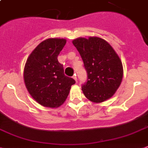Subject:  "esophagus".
Returning a JSON list of instances; mask_svg holds the SVG:
<instances>
[{"mask_svg":"<svg viewBox=\"0 0 148 148\" xmlns=\"http://www.w3.org/2000/svg\"><path fill=\"white\" fill-rule=\"evenodd\" d=\"M73 79H75V81H77V75H75H75H73Z\"/></svg>","mask_w":148,"mask_h":148,"instance_id":"esophagus-1","label":"esophagus"}]
</instances>
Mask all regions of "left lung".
Returning <instances> with one entry per match:
<instances>
[{
  "label": "left lung",
  "mask_w": 148,
  "mask_h": 148,
  "mask_svg": "<svg viewBox=\"0 0 148 148\" xmlns=\"http://www.w3.org/2000/svg\"><path fill=\"white\" fill-rule=\"evenodd\" d=\"M73 43L87 71V80L82 85L83 94L95 103L109 99L123 79V64L119 56L109 43L100 38H79Z\"/></svg>",
  "instance_id": "8db88e82"
}]
</instances>
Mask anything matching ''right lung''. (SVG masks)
Listing matches in <instances>:
<instances>
[{"mask_svg": "<svg viewBox=\"0 0 148 148\" xmlns=\"http://www.w3.org/2000/svg\"><path fill=\"white\" fill-rule=\"evenodd\" d=\"M65 39L49 38L39 44L28 58L24 81L32 97L42 106L58 107L68 97L73 78L64 74L57 57L66 45Z\"/></svg>", "mask_w": 148, "mask_h": 148, "instance_id": "1", "label": "right lung"}]
</instances>
